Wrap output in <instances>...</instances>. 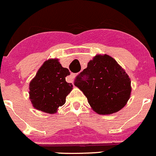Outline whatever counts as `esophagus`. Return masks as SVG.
<instances>
[{"label":"esophagus","mask_w":156,"mask_h":156,"mask_svg":"<svg viewBox=\"0 0 156 156\" xmlns=\"http://www.w3.org/2000/svg\"><path fill=\"white\" fill-rule=\"evenodd\" d=\"M76 73H72L70 75V78H69V82H70V83H73V80H74V78L76 77Z\"/></svg>","instance_id":"esophagus-1"}]
</instances>
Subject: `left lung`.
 <instances>
[{"mask_svg": "<svg viewBox=\"0 0 156 156\" xmlns=\"http://www.w3.org/2000/svg\"><path fill=\"white\" fill-rule=\"evenodd\" d=\"M84 76L87 78L83 79ZM76 79L75 85L98 114L109 115L119 111L131 96V79L108 55H96Z\"/></svg>", "mask_w": 156, "mask_h": 156, "instance_id": "left-lung-1", "label": "left lung"}]
</instances>
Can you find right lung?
I'll return each instance as SVG.
<instances>
[{
	"label": "right lung",
	"instance_id": "right-lung-1",
	"mask_svg": "<svg viewBox=\"0 0 156 156\" xmlns=\"http://www.w3.org/2000/svg\"><path fill=\"white\" fill-rule=\"evenodd\" d=\"M70 75L58 58L46 60L29 83V98L35 109L44 113H57L59 107L65 104L73 85L66 82Z\"/></svg>",
	"mask_w": 156,
	"mask_h": 156
}]
</instances>
